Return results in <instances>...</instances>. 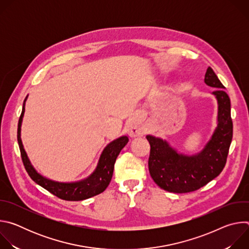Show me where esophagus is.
<instances>
[{
	"label": "esophagus",
	"instance_id": "1",
	"mask_svg": "<svg viewBox=\"0 0 249 249\" xmlns=\"http://www.w3.org/2000/svg\"><path fill=\"white\" fill-rule=\"evenodd\" d=\"M126 131L131 137H138V136H143L144 131L142 128H140L134 121H129L126 125Z\"/></svg>",
	"mask_w": 249,
	"mask_h": 249
}]
</instances>
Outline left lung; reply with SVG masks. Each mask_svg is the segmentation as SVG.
I'll use <instances>...</instances> for the list:
<instances>
[{"instance_id":"left-lung-1","label":"left lung","mask_w":249,"mask_h":249,"mask_svg":"<svg viewBox=\"0 0 249 249\" xmlns=\"http://www.w3.org/2000/svg\"><path fill=\"white\" fill-rule=\"evenodd\" d=\"M205 83L217 89L213 94L218 99V127L205 149L198 155H178L166 142L147 136L151 145L149 171L153 180L161 189L173 193H188L205 186L223 171L232 139L231 100L225 87L211 67H208Z\"/></svg>"}]
</instances>
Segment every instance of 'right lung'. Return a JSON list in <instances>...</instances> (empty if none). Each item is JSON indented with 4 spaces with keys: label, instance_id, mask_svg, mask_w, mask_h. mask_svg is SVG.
I'll use <instances>...</instances> for the list:
<instances>
[{
    "label": "right lung",
    "instance_id": "obj_1",
    "mask_svg": "<svg viewBox=\"0 0 249 249\" xmlns=\"http://www.w3.org/2000/svg\"><path fill=\"white\" fill-rule=\"evenodd\" d=\"M25 100L26 97L24 99V102ZM24 102L18 125V142L24 168L27 171L28 175L31 177V179L34 182L39 184L40 186H42L43 188H45L53 195H55L56 197L66 201H81L89 199L90 197L102 193L106 188H107L112 178L114 163L121 150L127 145L129 141L128 137L124 136L113 141L112 143H110L104 149L99 159V162L95 171L89 177V178L75 183L55 182L45 178V177L41 176L39 173L35 171V169L31 166L27 159V156L23 150L20 140V125L24 113Z\"/></svg>",
    "mask_w": 249,
    "mask_h": 249
}]
</instances>
